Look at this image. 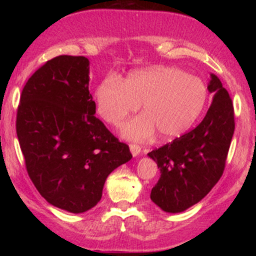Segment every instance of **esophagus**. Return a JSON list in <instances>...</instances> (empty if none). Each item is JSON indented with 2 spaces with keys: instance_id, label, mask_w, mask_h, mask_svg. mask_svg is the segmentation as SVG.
Segmentation results:
<instances>
[{
  "instance_id": "esophagus-1",
  "label": "esophagus",
  "mask_w": 256,
  "mask_h": 256,
  "mask_svg": "<svg viewBox=\"0 0 256 256\" xmlns=\"http://www.w3.org/2000/svg\"><path fill=\"white\" fill-rule=\"evenodd\" d=\"M140 146H138V144H134V143H131L130 144V150H131V154L134 155V156H137L138 154H140Z\"/></svg>"
}]
</instances>
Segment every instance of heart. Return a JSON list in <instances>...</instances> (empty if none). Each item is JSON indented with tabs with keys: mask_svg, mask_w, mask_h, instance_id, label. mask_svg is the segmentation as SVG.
Wrapping results in <instances>:
<instances>
[{
	"mask_svg": "<svg viewBox=\"0 0 256 256\" xmlns=\"http://www.w3.org/2000/svg\"><path fill=\"white\" fill-rule=\"evenodd\" d=\"M204 82L177 67L158 66L130 73L122 82L106 77L95 90L98 112L108 124L119 126L142 104L143 114L122 126V136L144 140L156 130L166 140L189 130L207 104Z\"/></svg>",
	"mask_w": 256,
	"mask_h": 256,
	"instance_id": "obj_1",
	"label": "heart"
}]
</instances>
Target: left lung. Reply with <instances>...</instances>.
<instances>
[{
  "label": "left lung",
  "instance_id": "8db88e82",
  "mask_svg": "<svg viewBox=\"0 0 256 256\" xmlns=\"http://www.w3.org/2000/svg\"><path fill=\"white\" fill-rule=\"evenodd\" d=\"M212 104L200 124L171 143L148 152L161 177L150 198L168 213H179L201 201L218 183L234 131V113L228 90L210 74Z\"/></svg>",
  "mask_w": 256,
  "mask_h": 256
}]
</instances>
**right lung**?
Instances as JSON below:
<instances>
[{"label":"right lung","instance_id":"right-lung-1","mask_svg":"<svg viewBox=\"0 0 256 256\" xmlns=\"http://www.w3.org/2000/svg\"><path fill=\"white\" fill-rule=\"evenodd\" d=\"M95 113L84 56L46 61L20 96L16 134L28 177L49 204L67 212L95 207L110 173L132 158Z\"/></svg>","mask_w":256,"mask_h":256}]
</instances>
